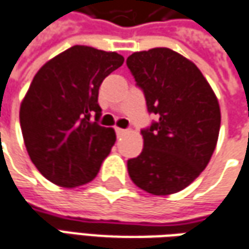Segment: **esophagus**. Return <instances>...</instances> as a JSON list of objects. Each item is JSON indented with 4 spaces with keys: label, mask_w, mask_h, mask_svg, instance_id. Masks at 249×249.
<instances>
[{
    "label": "esophagus",
    "mask_w": 249,
    "mask_h": 249,
    "mask_svg": "<svg viewBox=\"0 0 249 249\" xmlns=\"http://www.w3.org/2000/svg\"><path fill=\"white\" fill-rule=\"evenodd\" d=\"M116 132L118 136H121V135H124L126 132V129H123V128H116Z\"/></svg>",
    "instance_id": "esophagus-1"
}]
</instances>
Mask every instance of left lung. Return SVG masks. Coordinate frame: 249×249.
Instances as JSON below:
<instances>
[{"label": "left lung", "mask_w": 249, "mask_h": 249, "mask_svg": "<svg viewBox=\"0 0 249 249\" xmlns=\"http://www.w3.org/2000/svg\"><path fill=\"white\" fill-rule=\"evenodd\" d=\"M159 121L143 129V150L128 160L142 190L168 196L183 190L208 165L220 129V107L198 67L169 48L133 52L126 59Z\"/></svg>", "instance_id": "8db88e82"}]
</instances>
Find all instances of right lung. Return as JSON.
<instances>
[{
  "mask_svg": "<svg viewBox=\"0 0 249 249\" xmlns=\"http://www.w3.org/2000/svg\"><path fill=\"white\" fill-rule=\"evenodd\" d=\"M124 63L117 52L74 45L34 75L20 105L23 141L41 175L60 187L89 183L116 143L99 118V87Z\"/></svg>",
  "mask_w": 249,
  "mask_h": 249,
  "instance_id": "add662e5",
  "label": "right lung"
}]
</instances>
